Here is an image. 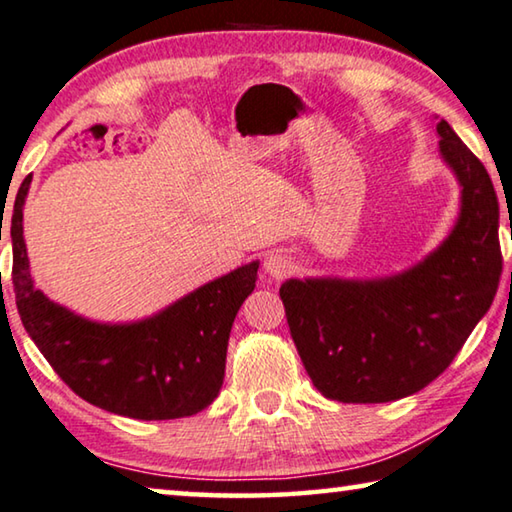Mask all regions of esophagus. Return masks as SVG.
<instances>
[{"mask_svg": "<svg viewBox=\"0 0 512 512\" xmlns=\"http://www.w3.org/2000/svg\"><path fill=\"white\" fill-rule=\"evenodd\" d=\"M262 269L266 275H269V278L282 280V278H287L291 271H294V262H291V257H287L285 253H271L264 257Z\"/></svg>", "mask_w": 512, "mask_h": 512, "instance_id": "obj_1", "label": "esophagus"}]
</instances>
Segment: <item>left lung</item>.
Instances as JSON below:
<instances>
[{"label": "left lung", "mask_w": 512, "mask_h": 512, "mask_svg": "<svg viewBox=\"0 0 512 512\" xmlns=\"http://www.w3.org/2000/svg\"><path fill=\"white\" fill-rule=\"evenodd\" d=\"M435 132L460 186V212L440 246L410 269L380 278L282 282L291 337L326 399L387 403L424 389L456 358L497 294V193L446 120Z\"/></svg>", "instance_id": "obj_1"}]
</instances>
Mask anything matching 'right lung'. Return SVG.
Wrapping results in <instances>:
<instances>
[{
	"label": "right lung",
	"mask_w": 512,
	"mask_h": 512,
	"mask_svg": "<svg viewBox=\"0 0 512 512\" xmlns=\"http://www.w3.org/2000/svg\"><path fill=\"white\" fill-rule=\"evenodd\" d=\"M31 175L11 216L13 289L24 330L72 392L97 408L143 421L198 415L221 392L227 339L255 289L248 262L136 321H95L54 303L34 285L22 209ZM2 239V237H0Z\"/></svg>",
	"instance_id": "obj_1"
}]
</instances>
